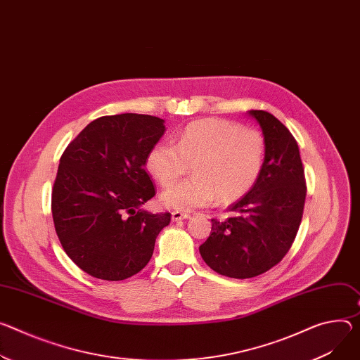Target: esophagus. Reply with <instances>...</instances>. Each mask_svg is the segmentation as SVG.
<instances>
[{
  "mask_svg": "<svg viewBox=\"0 0 360 360\" xmlns=\"http://www.w3.org/2000/svg\"><path fill=\"white\" fill-rule=\"evenodd\" d=\"M191 215L188 212H181V211H174L172 212V221H181V219H186Z\"/></svg>",
  "mask_w": 360,
  "mask_h": 360,
  "instance_id": "34e87169",
  "label": "esophagus"
}]
</instances>
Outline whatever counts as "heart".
<instances>
[{
	"instance_id": "b5f03b06",
	"label": "heart",
	"mask_w": 360,
	"mask_h": 360,
	"mask_svg": "<svg viewBox=\"0 0 360 360\" xmlns=\"http://www.w3.org/2000/svg\"><path fill=\"white\" fill-rule=\"evenodd\" d=\"M266 142L259 130L224 119L188 123L175 145L155 143L146 155V168L162 185H174L192 163V178L160 195L163 207L191 211L217 198L231 204L247 195L263 171Z\"/></svg>"
}]
</instances>
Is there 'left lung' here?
I'll use <instances>...</instances> for the list:
<instances>
[{
  "label": "left lung",
  "instance_id": "left-lung-1",
  "mask_svg": "<svg viewBox=\"0 0 360 360\" xmlns=\"http://www.w3.org/2000/svg\"><path fill=\"white\" fill-rule=\"evenodd\" d=\"M263 130L266 156L252 189L230 208L234 217L211 219L200 247L205 263L218 274L251 278L277 266L290 250L303 217L304 169L299 145L271 113L250 110Z\"/></svg>",
  "mask_w": 360,
  "mask_h": 360
}]
</instances>
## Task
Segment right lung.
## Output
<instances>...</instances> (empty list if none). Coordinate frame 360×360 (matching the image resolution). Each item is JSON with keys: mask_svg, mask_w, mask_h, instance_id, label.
<instances>
[{"mask_svg": "<svg viewBox=\"0 0 360 360\" xmlns=\"http://www.w3.org/2000/svg\"><path fill=\"white\" fill-rule=\"evenodd\" d=\"M163 119L122 113L90 122L60 158L51 192L57 237L73 263L91 277L120 281L153 254L169 212L142 205L155 197L146 155L165 132Z\"/></svg>", "mask_w": 360, "mask_h": 360, "instance_id": "right-lung-1", "label": "right lung"}]
</instances>
